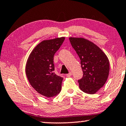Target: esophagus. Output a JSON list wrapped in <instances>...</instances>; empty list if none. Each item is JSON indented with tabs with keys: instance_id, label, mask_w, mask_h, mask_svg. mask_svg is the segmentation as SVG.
<instances>
[{
	"instance_id": "obj_1",
	"label": "esophagus",
	"mask_w": 126,
	"mask_h": 126,
	"mask_svg": "<svg viewBox=\"0 0 126 126\" xmlns=\"http://www.w3.org/2000/svg\"><path fill=\"white\" fill-rule=\"evenodd\" d=\"M66 76L68 77H70V76H72V73L69 72L68 74H66Z\"/></svg>"
}]
</instances>
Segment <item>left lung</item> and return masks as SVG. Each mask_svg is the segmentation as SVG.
<instances>
[{
    "label": "left lung",
    "instance_id": "8db88e82",
    "mask_svg": "<svg viewBox=\"0 0 126 126\" xmlns=\"http://www.w3.org/2000/svg\"><path fill=\"white\" fill-rule=\"evenodd\" d=\"M69 40L81 60L83 77L78 80L79 88L86 93L95 94L103 86L108 78V58L99 47L86 39L70 37Z\"/></svg>",
    "mask_w": 126,
    "mask_h": 126
}]
</instances>
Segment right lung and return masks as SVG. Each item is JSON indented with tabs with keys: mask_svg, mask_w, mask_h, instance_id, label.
Instances as JSON below:
<instances>
[{
	"mask_svg": "<svg viewBox=\"0 0 126 126\" xmlns=\"http://www.w3.org/2000/svg\"><path fill=\"white\" fill-rule=\"evenodd\" d=\"M65 37L44 40L31 53L25 66V73L36 91L50 98L60 93L63 78L54 73L53 57Z\"/></svg>",
	"mask_w": 126,
	"mask_h": 126,
	"instance_id": "obj_1",
	"label": "right lung"
}]
</instances>
